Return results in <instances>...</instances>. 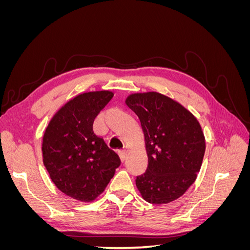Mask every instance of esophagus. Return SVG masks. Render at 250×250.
Segmentation results:
<instances>
[{"label":"esophagus","instance_id":"34e87169","mask_svg":"<svg viewBox=\"0 0 250 250\" xmlns=\"http://www.w3.org/2000/svg\"><path fill=\"white\" fill-rule=\"evenodd\" d=\"M119 155L121 157V161L124 162L126 160V157H127V151L126 150H120L119 151Z\"/></svg>","mask_w":250,"mask_h":250}]
</instances>
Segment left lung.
Here are the masks:
<instances>
[{
  "label": "left lung",
  "instance_id": "obj_1",
  "mask_svg": "<svg viewBox=\"0 0 250 250\" xmlns=\"http://www.w3.org/2000/svg\"><path fill=\"white\" fill-rule=\"evenodd\" d=\"M126 104L145 135L148 167L135 179L143 198L154 204L179 198L197 177L206 151L199 122L183 105L154 92L130 95Z\"/></svg>",
  "mask_w": 250,
  "mask_h": 250
}]
</instances>
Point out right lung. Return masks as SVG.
I'll use <instances>...</instances> for the list:
<instances>
[{
    "instance_id": "right-lung-1",
    "label": "right lung",
    "mask_w": 250,
    "mask_h": 250,
    "mask_svg": "<svg viewBox=\"0 0 250 250\" xmlns=\"http://www.w3.org/2000/svg\"><path fill=\"white\" fill-rule=\"evenodd\" d=\"M112 97L109 90L78 95L55 113L43 134V165L52 181L79 201L95 200L121 165L93 130L95 118Z\"/></svg>"
}]
</instances>
